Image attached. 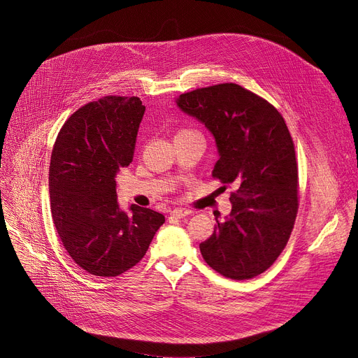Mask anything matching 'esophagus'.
<instances>
[{"instance_id": "1", "label": "esophagus", "mask_w": 358, "mask_h": 358, "mask_svg": "<svg viewBox=\"0 0 358 358\" xmlns=\"http://www.w3.org/2000/svg\"><path fill=\"white\" fill-rule=\"evenodd\" d=\"M192 213H193L192 210H187V208H174L171 211V216L176 217V219H182L185 216H189V214H192Z\"/></svg>"}]
</instances>
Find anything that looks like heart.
Returning a JSON list of instances; mask_svg holds the SVG:
<instances>
[{"label":"heart","instance_id":"1","mask_svg":"<svg viewBox=\"0 0 358 358\" xmlns=\"http://www.w3.org/2000/svg\"><path fill=\"white\" fill-rule=\"evenodd\" d=\"M185 134H199V132H196L193 129H181L177 135H185Z\"/></svg>","mask_w":358,"mask_h":358}]
</instances>
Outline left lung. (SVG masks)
Instances as JSON below:
<instances>
[{"mask_svg":"<svg viewBox=\"0 0 358 358\" xmlns=\"http://www.w3.org/2000/svg\"><path fill=\"white\" fill-rule=\"evenodd\" d=\"M176 102L216 139L213 177L236 187L230 214L224 222L216 219L200 245L204 260L234 280L264 273L287 246L298 213V164L285 119L236 83L187 92Z\"/></svg>","mask_w":358,"mask_h":358,"instance_id":"8db88e82","label":"left lung"}]
</instances>
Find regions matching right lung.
<instances>
[{
    "label": "right lung",
    "mask_w": 358,
    "mask_h": 358,
    "mask_svg": "<svg viewBox=\"0 0 358 358\" xmlns=\"http://www.w3.org/2000/svg\"><path fill=\"white\" fill-rule=\"evenodd\" d=\"M145 106L136 96H105L78 109L55 142L49 189L60 241L94 276H117L144 257L165 217L116 201V174L134 158Z\"/></svg>",
    "instance_id": "add662e5"
}]
</instances>
